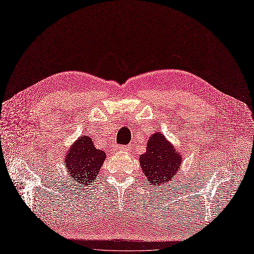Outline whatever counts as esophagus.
Here are the masks:
<instances>
[{"instance_id":"1","label":"esophagus","mask_w":254,"mask_h":254,"mask_svg":"<svg viewBox=\"0 0 254 254\" xmlns=\"http://www.w3.org/2000/svg\"><path fill=\"white\" fill-rule=\"evenodd\" d=\"M130 149H132V146H130V145H124V146L121 147V151L127 152V153L130 152Z\"/></svg>"}]
</instances>
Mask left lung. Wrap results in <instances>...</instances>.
<instances>
[{"mask_svg": "<svg viewBox=\"0 0 254 254\" xmlns=\"http://www.w3.org/2000/svg\"><path fill=\"white\" fill-rule=\"evenodd\" d=\"M140 165L152 184H167L181 167V154L159 132L149 137L146 152L139 158Z\"/></svg>", "mask_w": 254, "mask_h": 254, "instance_id": "1", "label": "left lung"}]
</instances>
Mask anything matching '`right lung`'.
Here are the masks:
<instances>
[{
	"label": "right lung",
	"mask_w": 254,
	"mask_h": 254,
	"mask_svg": "<svg viewBox=\"0 0 254 254\" xmlns=\"http://www.w3.org/2000/svg\"><path fill=\"white\" fill-rule=\"evenodd\" d=\"M105 160L106 153L97 149L89 136L82 135L65 154L64 165L73 181L90 185L95 181Z\"/></svg>",
	"instance_id": "right-lung-1"
}]
</instances>
